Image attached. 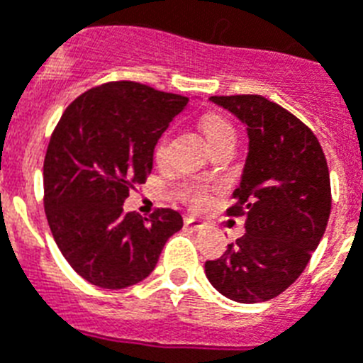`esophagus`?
Listing matches in <instances>:
<instances>
[{"label":"esophagus","mask_w":363,"mask_h":363,"mask_svg":"<svg viewBox=\"0 0 363 363\" xmlns=\"http://www.w3.org/2000/svg\"><path fill=\"white\" fill-rule=\"evenodd\" d=\"M185 226L191 230H194V232H199V230H202L203 226H206V223H202V220H199V218L187 217L185 218Z\"/></svg>","instance_id":"obj_1"}]
</instances>
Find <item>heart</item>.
<instances>
[{
  "instance_id": "heart-1",
  "label": "heart",
  "mask_w": 363,
  "mask_h": 363,
  "mask_svg": "<svg viewBox=\"0 0 363 363\" xmlns=\"http://www.w3.org/2000/svg\"><path fill=\"white\" fill-rule=\"evenodd\" d=\"M200 130L203 137L208 140V145L213 148L215 145L223 143L226 139H235V130L224 116L220 115H206L200 121ZM167 145H169V133H163L155 143L154 155L155 160H163L167 154ZM176 194L179 196L182 202L194 209H203L209 203V189L208 185L199 184V182H191V184H182L176 189Z\"/></svg>"
}]
</instances>
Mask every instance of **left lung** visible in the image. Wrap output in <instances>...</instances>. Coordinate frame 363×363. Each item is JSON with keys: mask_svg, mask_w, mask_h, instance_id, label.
Instances as JSON below:
<instances>
[{"mask_svg": "<svg viewBox=\"0 0 363 363\" xmlns=\"http://www.w3.org/2000/svg\"><path fill=\"white\" fill-rule=\"evenodd\" d=\"M248 133L241 184L230 217H245L247 233L206 262V277L242 304L271 301L301 277L330 217L328 164L304 122L259 94L211 96Z\"/></svg>", "mask_w": 363, "mask_h": 363, "instance_id": "left-lung-1", "label": "left lung"}]
</instances>
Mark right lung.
Returning <instances> with one entry per match:
<instances>
[{"label":"right lung","mask_w":363,"mask_h":363,"mask_svg":"<svg viewBox=\"0 0 363 363\" xmlns=\"http://www.w3.org/2000/svg\"><path fill=\"white\" fill-rule=\"evenodd\" d=\"M189 98L135 81H111L65 109L44 157V209L57 247L92 286L124 289L154 271L184 218L169 208L125 213L154 148Z\"/></svg>","instance_id":"1"}]
</instances>
